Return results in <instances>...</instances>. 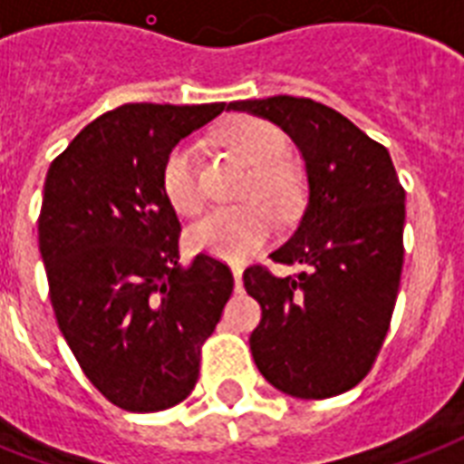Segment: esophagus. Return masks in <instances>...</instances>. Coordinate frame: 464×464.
Returning <instances> with one entry per match:
<instances>
[{
    "label": "esophagus",
    "instance_id": "34e87169",
    "mask_svg": "<svg viewBox=\"0 0 464 464\" xmlns=\"http://www.w3.org/2000/svg\"><path fill=\"white\" fill-rule=\"evenodd\" d=\"M233 282H236V291L243 289V267H233Z\"/></svg>",
    "mask_w": 464,
    "mask_h": 464
}]
</instances>
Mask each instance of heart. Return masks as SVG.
<instances>
[{"mask_svg": "<svg viewBox=\"0 0 464 464\" xmlns=\"http://www.w3.org/2000/svg\"><path fill=\"white\" fill-rule=\"evenodd\" d=\"M218 141L238 156L250 175L240 197L246 204L231 209H214L189 226L188 246L224 260H243L275 231V214L296 217L305 204V175L298 163L284 156L286 137L276 125L262 118H233L218 132ZM160 185L168 204L182 217H192L202 207V188L197 173L195 147L188 141L175 144L160 168ZM270 206L267 208L266 204Z\"/></svg>", "mask_w": 464, "mask_h": 464, "instance_id": "1", "label": "heart"}]
</instances>
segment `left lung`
<instances>
[{"instance_id":"left-lung-1","label":"left lung","mask_w":464,"mask_h":464,"mask_svg":"<svg viewBox=\"0 0 464 464\" xmlns=\"http://www.w3.org/2000/svg\"><path fill=\"white\" fill-rule=\"evenodd\" d=\"M228 111L275 122L305 160L308 204L298 228L269 255L301 265L275 276L253 265L243 284L262 320L250 352L276 390L324 400L359 385L395 310L404 262V189L388 149L310 98L236 101Z\"/></svg>"}]
</instances>
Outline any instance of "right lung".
I'll return each instance as SVG.
<instances>
[{"mask_svg":"<svg viewBox=\"0 0 464 464\" xmlns=\"http://www.w3.org/2000/svg\"><path fill=\"white\" fill-rule=\"evenodd\" d=\"M226 103H127L76 134L50 163L38 247L60 332L120 410L182 402L231 298L233 275L199 253L180 265V221L160 185L168 151Z\"/></svg>","mask_w":464,"mask_h":464,"instance_id":"right-lung-1","label":"right lung"}]
</instances>
